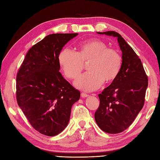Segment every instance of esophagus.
Listing matches in <instances>:
<instances>
[{
  "label": "esophagus",
  "instance_id": "34e87169",
  "mask_svg": "<svg viewBox=\"0 0 160 160\" xmlns=\"http://www.w3.org/2000/svg\"><path fill=\"white\" fill-rule=\"evenodd\" d=\"M88 96H89V95H87V94L85 93H81V97L83 98H87Z\"/></svg>",
  "mask_w": 160,
  "mask_h": 160
}]
</instances>
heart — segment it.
I'll return each instance as SVG.
<instances>
[{"label":"heart","mask_w":160,"mask_h":160,"mask_svg":"<svg viewBox=\"0 0 160 160\" xmlns=\"http://www.w3.org/2000/svg\"><path fill=\"white\" fill-rule=\"evenodd\" d=\"M58 63L69 79H76L84 69V64L89 62V72L75 82L77 88L93 91L104 82L110 84L116 80L122 68V57L118 50L108 47L102 40L94 38L79 43L76 52L63 48L58 55Z\"/></svg>","instance_id":"heart-1"}]
</instances>
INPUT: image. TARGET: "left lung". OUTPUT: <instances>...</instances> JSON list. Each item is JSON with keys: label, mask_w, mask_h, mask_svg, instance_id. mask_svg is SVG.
Listing matches in <instances>:
<instances>
[{"label": "left lung", "mask_w": 160, "mask_h": 160, "mask_svg": "<svg viewBox=\"0 0 160 160\" xmlns=\"http://www.w3.org/2000/svg\"><path fill=\"white\" fill-rule=\"evenodd\" d=\"M98 33L115 37L122 53L120 72L116 80L98 95L100 106L95 113L100 129L116 134L126 130L143 107L148 77L141 60L120 34L113 31Z\"/></svg>", "instance_id": "8db88e82"}]
</instances>
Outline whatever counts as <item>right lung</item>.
I'll return each instance as SVG.
<instances>
[{
	"mask_svg": "<svg viewBox=\"0 0 160 160\" xmlns=\"http://www.w3.org/2000/svg\"><path fill=\"white\" fill-rule=\"evenodd\" d=\"M78 33H53L26 54L16 76L18 106L37 131L47 136L62 132L69 123L73 104L80 92L60 72L58 55Z\"/></svg>",
	"mask_w": 160,
	"mask_h": 160,
	"instance_id": "1",
	"label": "right lung"
}]
</instances>
